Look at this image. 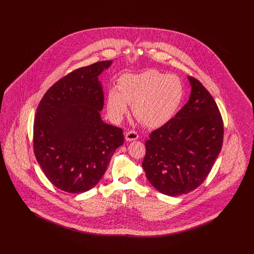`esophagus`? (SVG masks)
Returning <instances> with one entry per match:
<instances>
[{
  "label": "esophagus",
  "mask_w": 254,
  "mask_h": 254,
  "mask_svg": "<svg viewBox=\"0 0 254 254\" xmlns=\"http://www.w3.org/2000/svg\"><path fill=\"white\" fill-rule=\"evenodd\" d=\"M139 138V134L134 131V130H130V131H127L126 133V140L130 142V141H135Z\"/></svg>",
  "instance_id": "obj_1"
}]
</instances>
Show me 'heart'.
Listing matches in <instances>:
<instances>
[{
	"label": "heart",
	"mask_w": 254,
	"mask_h": 254,
	"mask_svg": "<svg viewBox=\"0 0 254 254\" xmlns=\"http://www.w3.org/2000/svg\"><path fill=\"white\" fill-rule=\"evenodd\" d=\"M117 87L108 92L109 114L118 119L127 111V104L132 105L134 116L148 127H158L170 121L185 97V87L178 77L154 69L124 74Z\"/></svg>",
	"instance_id": "heart-1"
}]
</instances>
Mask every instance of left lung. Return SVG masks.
<instances>
[{
    "instance_id": "left-lung-1",
    "label": "left lung",
    "mask_w": 254,
    "mask_h": 254,
    "mask_svg": "<svg viewBox=\"0 0 254 254\" xmlns=\"http://www.w3.org/2000/svg\"><path fill=\"white\" fill-rule=\"evenodd\" d=\"M189 102L145 142L142 164L147 180L161 193L187 194L210 172L223 145L224 123L211 94L189 76Z\"/></svg>"
}]
</instances>
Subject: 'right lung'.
Masks as SVG:
<instances>
[{
  "label": "right lung",
  "mask_w": 254,
  "mask_h": 254,
  "mask_svg": "<svg viewBox=\"0 0 254 254\" xmlns=\"http://www.w3.org/2000/svg\"><path fill=\"white\" fill-rule=\"evenodd\" d=\"M111 63L97 62L68 73L49 88L37 108L35 157L50 183L65 192L94 188L124 144L123 129L106 124L100 115L104 91L98 77Z\"/></svg>",
  "instance_id": "obj_1"
}]
</instances>
